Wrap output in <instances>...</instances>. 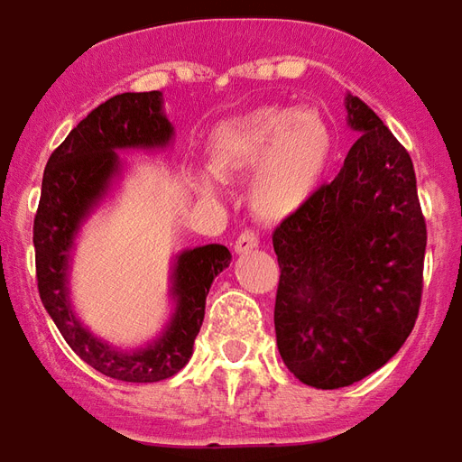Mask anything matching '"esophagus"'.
I'll return each mask as SVG.
<instances>
[{"label": "esophagus", "instance_id": "esophagus-1", "mask_svg": "<svg viewBox=\"0 0 462 462\" xmlns=\"http://www.w3.org/2000/svg\"><path fill=\"white\" fill-rule=\"evenodd\" d=\"M257 245H260V238H257V234H254V231H250V228L248 231H243V234L238 236L234 243V248L238 254L248 253V250H254Z\"/></svg>", "mask_w": 462, "mask_h": 462}]
</instances>
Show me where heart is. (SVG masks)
Segmentation results:
<instances>
[{"label": "heart", "mask_w": 462, "mask_h": 462, "mask_svg": "<svg viewBox=\"0 0 462 462\" xmlns=\"http://www.w3.org/2000/svg\"><path fill=\"white\" fill-rule=\"evenodd\" d=\"M334 152V138L315 109L264 106L219 126L212 135V167L221 179L254 172L250 202L262 219H286L312 198ZM200 190L217 193L202 176Z\"/></svg>", "instance_id": "heart-1"}]
</instances>
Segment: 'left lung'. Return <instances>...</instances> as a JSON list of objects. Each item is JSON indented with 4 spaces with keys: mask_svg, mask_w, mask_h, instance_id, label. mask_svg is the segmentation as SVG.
<instances>
[{
    "mask_svg": "<svg viewBox=\"0 0 462 462\" xmlns=\"http://www.w3.org/2000/svg\"><path fill=\"white\" fill-rule=\"evenodd\" d=\"M341 171L276 226V346L308 386L377 372L411 336L422 300L427 224L408 150L360 97Z\"/></svg>",
    "mask_w": 462,
    "mask_h": 462,
    "instance_id": "8db88e82",
    "label": "left lung"
}]
</instances>
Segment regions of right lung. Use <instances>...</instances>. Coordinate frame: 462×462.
Segmentation results:
<instances>
[{"label": "right lung", "mask_w": 462, "mask_h": 462, "mask_svg": "<svg viewBox=\"0 0 462 462\" xmlns=\"http://www.w3.org/2000/svg\"><path fill=\"white\" fill-rule=\"evenodd\" d=\"M173 126L162 112V92H124L95 106L51 152L42 176L32 224L35 272L44 310L80 360L119 382H162L183 370L193 356L195 336L205 319V300L214 276L231 264L226 245L212 243L176 257L171 322L154 343L121 350L99 341L79 322L69 300V257L73 238L90 209L119 176V150L167 147Z\"/></svg>", "instance_id": "1"}]
</instances>
